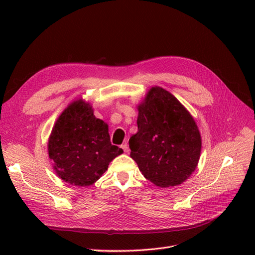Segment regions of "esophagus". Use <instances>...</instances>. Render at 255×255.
Segmentation results:
<instances>
[{"label": "esophagus", "mask_w": 255, "mask_h": 255, "mask_svg": "<svg viewBox=\"0 0 255 255\" xmlns=\"http://www.w3.org/2000/svg\"><path fill=\"white\" fill-rule=\"evenodd\" d=\"M121 148L123 149V151H125V153H128L129 152V149H128V144L126 142V143H123L122 145H121Z\"/></svg>", "instance_id": "34e87169"}]
</instances>
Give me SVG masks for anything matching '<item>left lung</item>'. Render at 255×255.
Masks as SVG:
<instances>
[{"instance_id":"left-lung-1","label":"left lung","mask_w":255,"mask_h":255,"mask_svg":"<svg viewBox=\"0 0 255 255\" xmlns=\"http://www.w3.org/2000/svg\"><path fill=\"white\" fill-rule=\"evenodd\" d=\"M138 132L129 138L130 157L154 185L173 187L196 170L202 140L185 106L166 89L154 86L137 106Z\"/></svg>"}]
</instances>
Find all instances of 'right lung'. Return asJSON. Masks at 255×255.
<instances>
[{
	"mask_svg": "<svg viewBox=\"0 0 255 255\" xmlns=\"http://www.w3.org/2000/svg\"><path fill=\"white\" fill-rule=\"evenodd\" d=\"M53 169L74 186H90L123 150L111 143L109 126L96 118L90 103L78 99L59 115L48 141Z\"/></svg>",
	"mask_w": 255,
	"mask_h": 255,
	"instance_id": "right-lung-1",
	"label": "right lung"
}]
</instances>
